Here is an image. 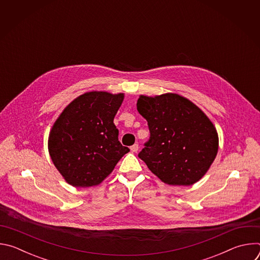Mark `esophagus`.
Masks as SVG:
<instances>
[{"instance_id": "34e87169", "label": "esophagus", "mask_w": 260, "mask_h": 260, "mask_svg": "<svg viewBox=\"0 0 260 260\" xmlns=\"http://www.w3.org/2000/svg\"><path fill=\"white\" fill-rule=\"evenodd\" d=\"M139 150V145L138 144H134L133 146H131V151L132 152H137Z\"/></svg>"}]
</instances>
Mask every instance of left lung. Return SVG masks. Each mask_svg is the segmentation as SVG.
<instances>
[{"label":"left lung","mask_w":260,"mask_h":260,"mask_svg":"<svg viewBox=\"0 0 260 260\" xmlns=\"http://www.w3.org/2000/svg\"><path fill=\"white\" fill-rule=\"evenodd\" d=\"M139 113L150 139L139 157L169 185L189 186L201 180L218 152V134L209 117L191 101L177 93L140 95Z\"/></svg>","instance_id":"1"}]
</instances>
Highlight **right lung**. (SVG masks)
<instances>
[{
    "label": "right lung",
    "mask_w": 260,
    "mask_h": 260,
    "mask_svg": "<svg viewBox=\"0 0 260 260\" xmlns=\"http://www.w3.org/2000/svg\"><path fill=\"white\" fill-rule=\"evenodd\" d=\"M123 99L124 93L85 92L72 101L53 123L48 151L72 186L99 185L129 151L118 141L113 122Z\"/></svg>",
    "instance_id": "obj_1"
}]
</instances>
